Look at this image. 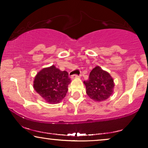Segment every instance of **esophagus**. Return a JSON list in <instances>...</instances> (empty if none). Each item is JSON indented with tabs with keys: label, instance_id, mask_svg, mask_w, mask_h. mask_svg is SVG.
<instances>
[{
	"label": "esophagus",
	"instance_id": "34e87169",
	"mask_svg": "<svg viewBox=\"0 0 148 148\" xmlns=\"http://www.w3.org/2000/svg\"><path fill=\"white\" fill-rule=\"evenodd\" d=\"M81 76V74H72V75L71 76V79H75V78L80 77V76Z\"/></svg>",
	"mask_w": 148,
	"mask_h": 148
}]
</instances>
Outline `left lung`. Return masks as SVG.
I'll return each instance as SVG.
<instances>
[{"label":"left lung","instance_id":"left-lung-1","mask_svg":"<svg viewBox=\"0 0 148 148\" xmlns=\"http://www.w3.org/2000/svg\"><path fill=\"white\" fill-rule=\"evenodd\" d=\"M84 83L87 95L95 101L106 100L113 92L114 83L111 75L98 66L91 71L89 79Z\"/></svg>","mask_w":148,"mask_h":148}]
</instances>
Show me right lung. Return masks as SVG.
<instances>
[{
  "label": "right lung",
  "instance_id": "right-lung-1",
  "mask_svg": "<svg viewBox=\"0 0 148 148\" xmlns=\"http://www.w3.org/2000/svg\"><path fill=\"white\" fill-rule=\"evenodd\" d=\"M71 79L66 71H61L54 65L42 69L34 81V89L46 101L57 103L65 97Z\"/></svg>",
  "mask_w": 148,
  "mask_h": 148
}]
</instances>
